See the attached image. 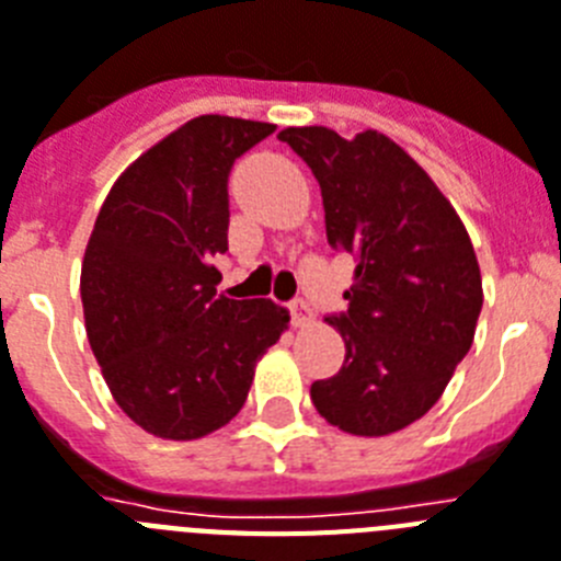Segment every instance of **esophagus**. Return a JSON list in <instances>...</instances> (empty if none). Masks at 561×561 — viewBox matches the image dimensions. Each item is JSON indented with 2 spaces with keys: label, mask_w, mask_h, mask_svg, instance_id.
<instances>
[{
  "label": "esophagus",
  "mask_w": 561,
  "mask_h": 561,
  "mask_svg": "<svg viewBox=\"0 0 561 561\" xmlns=\"http://www.w3.org/2000/svg\"><path fill=\"white\" fill-rule=\"evenodd\" d=\"M290 322H294V328H308L313 322V310H310V305L305 299L290 302Z\"/></svg>",
  "instance_id": "34e87169"
}]
</instances>
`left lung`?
<instances>
[{"instance_id":"left-lung-1","label":"left lung","mask_w":561,"mask_h":561,"mask_svg":"<svg viewBox=\"0 0 561 561\" xmlns=\"http://www.w3.org/2000/svg\"><path fill=\"white\" fill-rule=\"evenodd\" d=\"M279 139L322 187L328 244L356 262L347 310L328 319L345 339V362L310 385V399L353 436L402 431L439 402L473 345L482 273L468 230L436 182L379 130L342 139L310 125Z\"/></svg>"}]
</instances>
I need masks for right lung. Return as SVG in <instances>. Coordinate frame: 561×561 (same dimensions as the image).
I'll use <instances>...</instances> for the list:
<instances>
[{
	"instance_id": "add662e5",
	"label": "right lung",
	"mask_w": 561,
	"mask_h": 561,
	"mask_svg": "<svg viewBox=\"0 0 561 561\" xmlns=\"http://www.w3.org/2000/svg\"><path fill=\"white\" fill-rule=\"evenodd\" d=\"M271 122L196 116L125 168L82 259L84 331L122 411L159 439H202L242 411L262 353L288 331L271 299L216 294L228 173Z\"/></svg>"
}]
</instances>
